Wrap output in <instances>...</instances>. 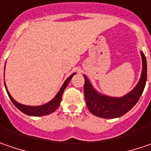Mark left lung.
Here are the masks:
<instances>
[{
  "instance_id": "8db88e82",
  "label": "left lung",
  "mask_w": 151,
  "mask_h": 151,
  "mask_svg": "<svg viewBox=\"0 0 151 151\" xmlns=\"http://www.w3.org/2000/svg\"><path fill=\"white\" fill-rule=\"evenodd\" d=\"M140 54L142 58L140 78L136 86L123 96L114 97L98 92L88 78L84 75V98L88 109L92 114L105 119L118 118L127 114L137 103L145 90L147 79L146 58L142 51H140Z\"/></svg>"
}]
</instances>
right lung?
Wrapping results in <instances>:
<instances>
[{
	"mask_svg": "<svg viewBox=\"0 0 151 151\" xmlns=\"http://www.w3.org/2000/svg\"><path fill=\"white\" fill-rule=\"evenodd\" d=\"M5 67H6V65H5ZM75 74L76 73H73L72 75L69 76L67 78V79L65 80V82L62 84V86L60 87V89L58 91V93L55 95V96L51 101H49V102H47L45 104L39 105V106H28V105H24V104H21V103L18 102L12 97V96L10 95L9 91H7L6 83H4L5 88H6V91L7 92V95H8L9 98L11 99V101L13 102V103L15 105V107L18 109H19L24 114H25L27 115H30V116H44V115H48V114H52L53 112H55L59 108L60 103L61 102L62 94L64 92L65 89L67 88V84H69L70 80L72 79V78Z\"/></svg>",
	"mask_w": 151,
	"mask_h": 151,
	"instance_id": "right-lung-1",
	"label": "right lung"
}]
</instances>
